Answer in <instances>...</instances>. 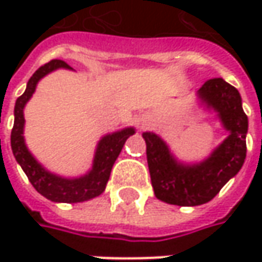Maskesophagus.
<instances>
[{
    "label": "esophagus",
    "instance_id": "obj_1",
    "mask_svg": "<svg viewBox=\"0 0 262 262\" xmlns=\"http://www.w3.org/2000/svg\"><path fill=\"white\" fill-rule=\"evenodd\" d=\"M137 124H138V126H140V129H144V128H146V126L148 125L147 119H146V118H143V116L137 119Z\"/></svg>",
    "mask_w": 262,
    "mask_h": 262
}]
</instances>
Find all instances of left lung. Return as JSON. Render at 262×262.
<instances>
[{
    "label": "left lung",
    "instance_id": "1",
    "mask_svg": "<svg viewBox=\"0 0 262 262\" xmlns=\"http://www.w3.org/2000/svg\"><path fill=\"white\" fill-rule=\"evenodd\" d=\"M195 102L206 114H214L226 133L206 159L184 162L159 134L143 133L155 195L173 206L194 207L211 201L237 175L247 157L248 116L236 89L223 78H211L196 90Z\"/></svg>",
    "mask_w": 262,
    "mask_h": 262
}]
</instances>
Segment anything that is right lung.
Returning a JSON list of instances; mask_svg holds the SVG:
<instances>
[{
    "label": "right lung",
    "mask_w": 262,
    "mask_h": 262,
    "mask_svg": "<svg viewBox=\"0 0 262 262\" xmlns=\"http://www.w3.org/2000/svg\"><path fill=\"white\" fill-rule=\"evenodd\" d=\"M58 68L73 70L61 59H52L40 67L30 80L23 95L15 100L14 126L11 131V150L17 163L21 166L30 184L42 195L54 203H83L99 196L105 191L111 170L125 141L136 134L134 126H125L109 133L97 141L92 167L80 176H62L48 170L26 146L25 107L36 92L37 83Z\"/></svg>",
    "instance_id": "add662e5"
}]
</instances>
